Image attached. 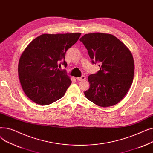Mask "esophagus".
<instances>
[{
    "mask_svg": "<svg viewBox=\"0 0 153 153\" xmlns=\"http://www.w3.org/2000/svg\"><path fill=\"white\" fill-rule=\"evenodd\" d=\"M85 79H86V77H85L84 76H81V77H76L77 81H84V80H85Z\"/></svg>",
    "mask_w": 153,
    "mask_h": 153,
    "instance_id": "obj_1",
    "label": "esophagus"
}]
</instances>
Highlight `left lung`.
I'll return each instance as SVG.
<instances>
[{
    "label": "left lung",
    "instance_id": "8db88e82",
    "mask_svg": "<svg viewBox=\"0 0 153 153\" xmlns=\"http://www.w3.org/2000/svg\"><path fill=\"white\" fill-rule=\"evenodd\" d=\"M92 62L100 63L97 73L88 77L85 97L101 107L114 106L125 97L132 84L134 63L130 50L109 33H92L80 38Z\"/></svg>",
    "mask_w": 153,
    "mask_h": 153
}]
</instances>
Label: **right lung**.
Listing matches in <instances>:
<instances>
[{"label": "right lung", "mask_w": 153, "mask_h": 153, "mask_svg": "<svg viewBox=\"0 0 153 153\" xmlns=\"http://www.w3.org/2000/svg\"><path fill=\"white\" fill-rule=\"evenodd\" d=\"M81 33H45L31 41L19 62L20 82L27 97L39 105H46L62 98L72 81L61 64L67 66V50L79 39Z\"/></svg>", "instance_id": "right-lung-1"}]
</instances>
